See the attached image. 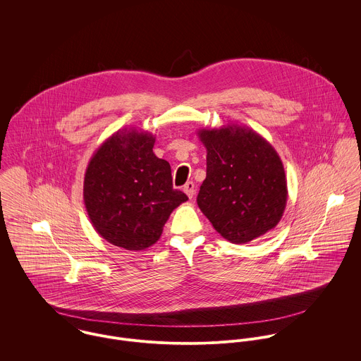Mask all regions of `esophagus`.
<instances>
[{"label": "esophagus", "instance_id": "1", "mask_svg": "<svg viewBox=\"0 0 361 361\" xmlns=\"http://www.w3.org/2000/svg\"><path fill=\"white\" fill-rule=\"evenodd\" d=\"M183 192L188 195L189 199H193L195 193H196V186L193 182H186V185L183 186Z\"/></svg>", "mask_w": 361, "mask_h": 361}]
</instances>
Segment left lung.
Wrapping results in <instances>:
<instances>
[{
  "mask_svg": "<svg viewBox=\"0 0 361 361\" xmlns=\"http://www.w3.org/2000/svg\"><path fill=\"white\" fill-rule=\"evenodd\" d=\"M207 176L197 204L214 229L231 243H247L281 221L288 185L275 149L247 126L200 129Z\"/></svg>",
  "mask_w": 361,
  "mask_h": 361,
  "instance_id": "left-lung-1",
  "label": "left lung"
}]
</instances>
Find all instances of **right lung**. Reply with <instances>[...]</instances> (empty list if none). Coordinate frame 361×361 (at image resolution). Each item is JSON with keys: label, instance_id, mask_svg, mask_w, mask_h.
I'll return each instance as SVG.
<instances>
[{"label": "right lung", "instance_id": "right-lung-1", "mask_svg": "<svg viewBox=\"0 0 361 361\" xmlns=\"http://www.w3.org/2000/svg\"><path fill=\"white\" fill-rule=\"evenodd\" d=\"M155 137L123 129L93 154L83 200L97 233L114 246L145 250L162 233L171 212L188 196L173 189L171 165L153 153Z\"/></svg>", "mask_w": 361, "mask_h": 361}]
</instances>
